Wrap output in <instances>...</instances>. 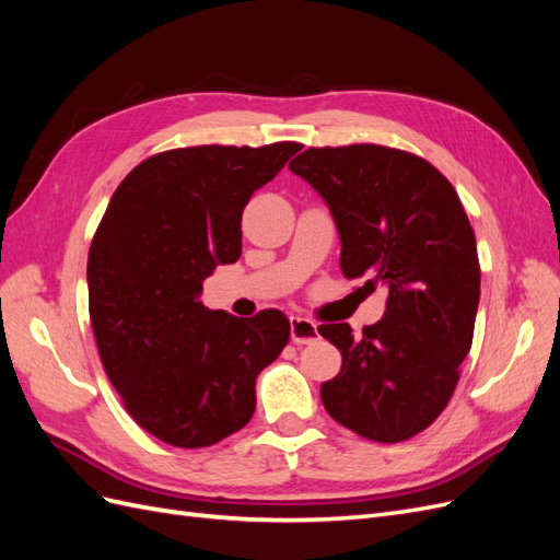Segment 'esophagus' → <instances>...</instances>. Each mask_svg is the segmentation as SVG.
Segmentation results:
<instances>
[{"label": "esophagus", "instance_id": "1", "mask_svg": "<svg viewBox=\"0 0 560 560\" xmlns=\"http://www.w3.org/2000/svg\"><path fill=\"white\" fill-rule=\"evenodd\" d=\"M290 334H292V341L296 346H306L313 343L317 338V325L308 317H292L290 319Z\"/></svg>", "mask_w": 560, "mask_h": 560}]
</instances>
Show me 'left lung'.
Wrapping results in <instances>:
<instances>
[{
  "label": "left lung",
  "mask_w": 560,
  "mask_h": 560,
  "mask_svg": "<svg viewBox=\"0 0 560 560\" xmlns=\"http://www.w3.org/2000/svg\"><path fill=\"white\" fill-rule=\"evenodd\" d=\"M290 171L329 206L343 276L387 290L362 338L346 322L317 329L343 358L322 404L371 442L411 439L446 409L471 348L481 270L463 202L425 159L381 144L306 149Z\"/></svg>",
  "instance_id": "1"
}]
</instances>
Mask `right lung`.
<instances>
[{
	"label": "right lung",
	"instance_id": "add662e5",
	"mask_svg": "<svg viewBox=\"0 0 560 560\" xmlns=\"http://www.w3.org/2000/svg\"><path fill=\"white\" fill-rule=\"evenodd\" d=\"M301 144L186 147L132 167L89 252L100 360L132 420L161 442L202 448L245 428L254 381L290 341V319L249 322L198 301L219 264L241 259V217Z\"/></svg>",
	"mask_w": 560,
	"mask_h": 560
}]
</instances>
